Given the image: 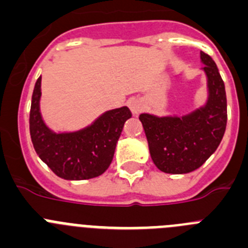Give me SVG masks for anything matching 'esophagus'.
Returning <instances> with one entry per match:
<instances>
[{
  "mask_svg": "<svg viewBox=\"0 0 248 248\" xmlns=\"http://www.w3.org/2000/svg\"><path fill=\"white\" fill-rule=\"evenodd\" d=\"M129 108H131L133 115H138L143 111V104L138 100H133V101L129 102Z\"/></svg>",
  "mask_w": 248,
  "mask_h": 248,
  "instance_id": "esophagus-1",
  "label": "esophagus"
}]
</instances>
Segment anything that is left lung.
Instances as JSON below:
<instances>
[{
  "label": "left lung",
  "mask_w": 248,
  "mask_h": 248,
  "mask_svg": "<svg viewBox=\"0 0 248 248\" xmlns=\"http://www.w3.org/2000/svg\"><path fill=\"white\" fill-rule=\"evenodd\" d=\"M200 58L209 88L204 108L183 117L140 115L152 160L164 173L185 174L200 168L216 151L226 129L225 84L213 58L204 52Z\"/></svg>",
  "instance_id": "obj_1"
}]
</instances>
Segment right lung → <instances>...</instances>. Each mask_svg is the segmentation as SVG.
<instances>
[{
	"label": "right lung",
	"instance_id": "obj_1",
	"mask_svg": "<svg viewBox=\"0 0 248 248\" xmlns=\"http://www.w3.org/2000/svg\"><path fill=\"white\" fill-rule=\"evenodd\" d=\"M41 81L42 78H38L30 113L31 138L37 155L63 179L84 180L101 175L112 162L124 122L132 117L129 108L108 111L81 131L57 135L44 124L39 112Z\"/></svg>",
	"mask_w": 248,
	"mask_h": 248
}]
</instances>
